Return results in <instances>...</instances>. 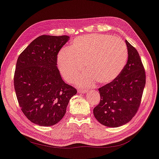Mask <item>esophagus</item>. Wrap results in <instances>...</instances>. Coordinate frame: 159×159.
<instances>
[{
	"label": "esophagus",
	"instance_id": "obj_1",
	"mask_svg": "<svg viewBox=\"0 0 159 159\" xmlns=\"http://www.w3.org/2000/svg\"><path fill=\"white\" fill-rule=\"evenodd\" d=\"M78 92L80 93V94H85V93L87 92V91L84 89H78Z\"/></svg>",
	"mask_w": 159,
	"mask_h": 159
}]
</instances>
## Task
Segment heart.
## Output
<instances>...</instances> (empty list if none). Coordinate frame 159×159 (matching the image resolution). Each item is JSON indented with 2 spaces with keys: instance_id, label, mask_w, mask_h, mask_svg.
I'll use <instances>...</instances> for the list:
<instances>
[{
  "instance_id": "1",
  "label": "heart",
  "mask_w": 159,
  "mask_h": 159,
  "mask_svg": "<svg viewBox=\"0 0 159 159\" xmlns=\"http://www.w3.org/2000/svg\"><path fill=\"white\" fill-rule=\"evenodd\" d=\"M128 49L122 39L101 34H88L74 39L69 48L58 53L57 64L61 76L71 82L83 72L85 65L88 72L77 77L75 83L88 87L107 84L116 79L125 68Z\"/></svg>"
}]
</instances>
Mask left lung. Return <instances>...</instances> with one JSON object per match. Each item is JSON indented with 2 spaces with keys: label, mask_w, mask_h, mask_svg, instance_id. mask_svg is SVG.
Wrapping results in <instances>:
<instances>
[{
  "label": "left lung",
  "mask_w": 159,
  "mask_h": 159,
  "mask_svg": "<svg viewBox=\"0 0 159 159\" xmlns=\"http://www.w3.org/2000/svg\"><path fill=\"white\" fill-rule=\"evenodd\" d=\"M127 64L119 77L98 89L101 101L93 112L99 123L118 127L131 120L137 112L145 85V72L137 50L125 40Z\"/></svg>",
  "instance_id": "obj_1"
}]
</instances>
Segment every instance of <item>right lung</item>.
Wrapping results in <instances>:
<instances>
[{
    "label": "right lung",
    "mask_w": 159,
    "mask_h": 159,
    "mask_svg": "<svg viewBox=\"0 0 159 159\" xmlns=\"http://www.w3.org/2000/svg\"><path fill=\"white\" fill-rule=\"evenodd\" d=\"M68 36H40L18 58L14 83L21 110L31 122L52 126L64 116L77 91L65 83L57 67V55Z\"/></svg>",
    "instance_id": "add662e5"
}]
</instances>
